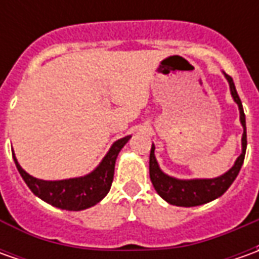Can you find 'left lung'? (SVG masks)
<instances>
[{
  "label": "left lung",
  "mask_w": 259,
  "mask_h": 259,
  "mask_svg": "<svg viewBox=\"0 0 259 259\" xmlns=\"http://www.w3.org/2000/svg\"><path fill=\"white\" fill-rule=\"evenodd\" d=\"M225 77L229 83L231 95L234 101L239 108V121L244 128L242 134V153L236 158L235 164L222 176L214 177V179H189V180H182L176 179L168 174H165L155 160L154 144L151 145L150 151V179L154 186L155 192L164 199L167 203L174 204V206H183V207H192V206H200V204L209 203L214 199L221 197L222 194L231 187L234 183L236 176L239 173L241 167L244 164L245 151H246V122H245V114L242 102L238 96L236 88H235L234 80L229 75L224 72Z\"/></svg>",
  "instance_id": "obj_1"
}]
</instances>
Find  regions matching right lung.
Segmentation results:
<instances>
[{
	"label": "right lung",
	"instance_id": "obj_1",
	"mask_svg": "<svg viewBox=\"0 0 259 259\" xmlns=\"http://www.w3.org/2000/svg\"><path fill=\"white\" fill-rule=\"evenodd\" d=\"M130 138L131 135H126L124 138L115 141L94 171L82 177H73V179H65V180L35 179L25 170H23V167L18 164L14 153H13V158H14L18 173L21 174L28 189L37 197H40L41 200L59 209L77 212V210H83L99 203L108 194L112 180H114L116 157Z\"/></svg>",
	"mask_w": 259,
	"mask_h": 259
}]
</instances>
